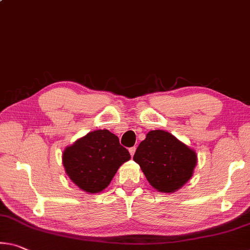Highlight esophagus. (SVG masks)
<instances>
[{"label":"esophagus","mask_w":250,"mask_h":250,"mask_svg":"<svg viewBox=\"0 0 250 250\" xmlns=\"http://www.w3.org/2000/svg\"><path fill=\"white\" fill-rule=\"evenodd\" d=\"M136 146H132V148H130L129 149V152H130V154H131V156L133 157V154H134V152H136Z\"/></svg>","instance_id":"34e87169"}]
</instances>
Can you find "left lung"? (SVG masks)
<instances>
[{
    "label": "left lung",
    "mask_w": 250,
    "mask_h": 250,
    "mask_svg": "<svg viewBox=\"0 0 250 250\" xmlns=\"http://www.w3.org/2000/svg\"><path fill=\"white\" fill-rule=\"evenodd\" d=\"M133 160L140 166L152 188L172 193L192 177L198 158L195 150L173 134L152 130L140 142Z\"/></svg>",
    "instance_id": "left-lung-1"
}]
</instances>
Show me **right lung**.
<instances>
[{"label": "right lung", "instance_id": "obj_1", "mask_svg": "<svg viewBox=\"0 0 250 250\" xmlns=\"http://www.w3.org/2000/svg\"><path fill=\"white\" fill-rule=\"evenodd\" d=\"M130 153L109 130H94L68 146L62 164L70 180L88 193H98L110 185Z\"/></svg>", "mask_w": 250, "mask_h": 250}]
</instances>
